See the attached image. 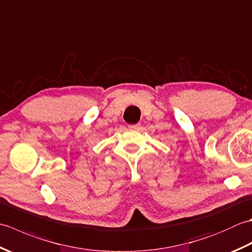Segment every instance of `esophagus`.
Listing matches in <instances>:
<instances>
[{"instance_id":"obj_1","label":"esophagus","mask_w":252,"mask_h":252,"mask_svg":"<svg viewBox=\"0 0 252 252\" xmlns=\"http://www.w3.org/2000/svg\"><path fill=\"white\" fill-rule=\"evenodd\" d=\"M131 130H140L141 129V125L140 123H136V125H132L129 126Z\"/></svg>"}]
</instances>
